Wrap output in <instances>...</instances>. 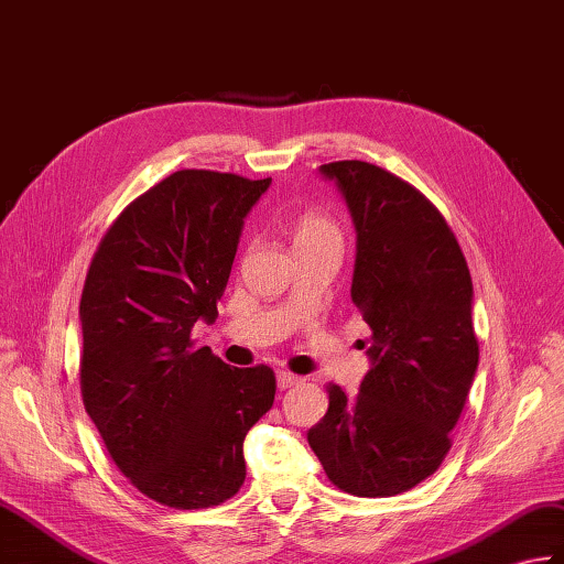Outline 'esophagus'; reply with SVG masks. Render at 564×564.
<instances>
[{"instance_id":"34e87169","label":"esophagus","mask_w":564,"mask_h":564,"mask_svg":"<svg viewBox=\"0 0 564 564\" xmlns=\"http://www.w3.org/2000/svg\"><path fill=\"white\" fill-rule=\"evenodd\" d=\"M276 382H279V389H288V387H295V384L303 382V377H297V375L288 372V370H281L276 375Z\"/></svg>"}]
</instances>
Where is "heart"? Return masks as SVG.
Here are the masks:
<instances>
[{"label": "heart", "instance_id": "b5f03b06", "mask_svg": "<svg viewBox=\"0 0 564 564\" xmlns=\"http://www.w3.org/2000/svg\"><path fill=\"white\" fill-rule=\"evenodd\" d=\"M322 240H338L341 242V230L336 223L319 212H305L295 220V247L312 245Z\"/></svg>", "mask_w": 564, "mask_h": 564}]
</instances>
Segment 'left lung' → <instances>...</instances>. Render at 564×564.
Wrapping results in <instances>:
<instances>
[{
	"mask_svg": "<svg viewBox=\"0 0 564 564\" xmlns=\"http://www.w3.org/2000/svg\"><path fill=\"white\" fill-rule=\"evenodd\" d=\"M358 235L350 297L372 329V368L356 397L336 384L307 432L326 476L356 497H391L435 474L478 370L474 283L430 199L365 161L319 167Z\"/></svg>",
	"mask_w": 564,
	"mask_h": 564,
	"instance_id": "left-lung-1",
	"label": "left lung"
}]
</instances>
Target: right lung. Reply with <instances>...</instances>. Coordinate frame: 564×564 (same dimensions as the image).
I'll list each match as a JSON object with an SVG mask.
<instances>
[{
    "label": "right lung",
    "mask_w": 564,
    "mask_h": 564,
    "mask_svg": "<svg viewBox=\"0 0 564 564\" xmlns=\"http://www.w3.org/2000/svg\"><path fill=\"white\" fill-rule=\"evenodd\" d=\"M271 185L177 170L105 232L82 293V397L115 466L151 500L204 509L245 482L242 442L276 397L267 365L196 348L216 322L245 216Z\"/></svg>",
    "instance_id": "obj_1"
}]
</instances>
